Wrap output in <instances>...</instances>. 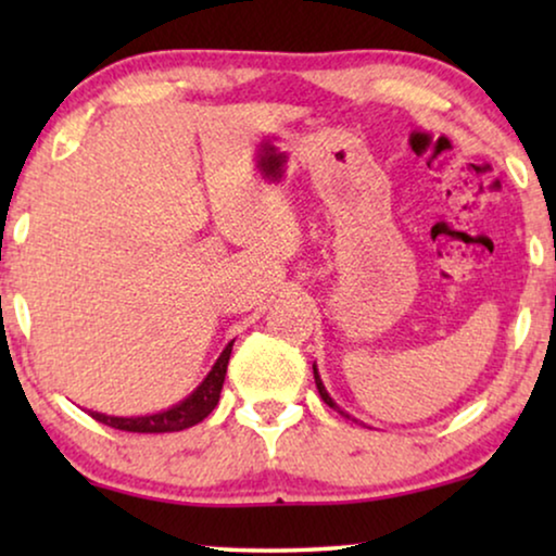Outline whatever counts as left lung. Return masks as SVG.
<instances>
[{"label": "left lung", "mask_w": 556, "mask_h": 556, "mask_svg": "<svg viewBox=\"0 0 556 556\" xmlns=\"http://www.w3.org/2000/svg\"><path fill=\"white\" fill-rule=\"evenodd\" d=\"M314 379H316L318 394H321V400L326 402V405H329L331 409H337V413H339V415H344V417H352V415H346V413H344V409H341V407L337 405V402H333V400H331V394H329V392H326V387H324V382H321V377H318V369H316V364H314Z\"/></svg>", "instance_id": "left-lung-1"}]
</instances>
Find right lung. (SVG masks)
<instances>
[{"label":"right lung","mask_w":556,"mask_h":556,"mask_svg":"<svg viewBox=\"0 0 556 556\" xmlns=\"http://www.w3.org/2000/svg\"><path fill=\"white\" fill-rule=\"evenodd\" d=\"M232 344L235 341H230V344L225 346V352L219 354V359L215 362V367L210 369V375L204 377V382L197 387L187 400H181L179 405L164 409V413L143 415V417H113L103 413H90V417L98 422L109 425V428L126 430V432H177V430L192 428V425L202 422L204 417L217 407L219 392H223V382L227 375V362H230V354H232Z\"/></svg>","instance_id":"obj_1"}]
</instances>
